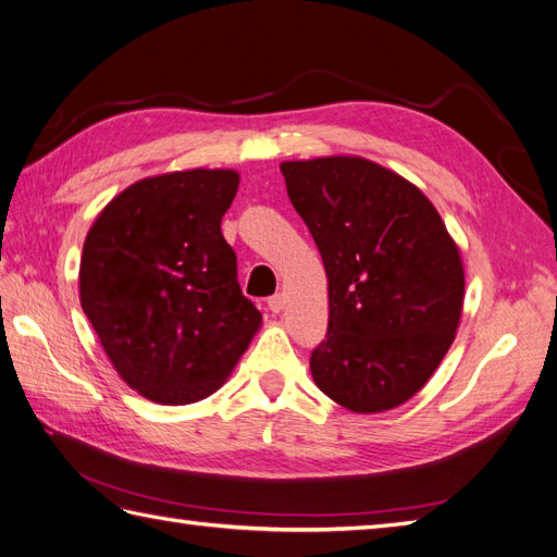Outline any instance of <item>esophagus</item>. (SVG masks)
Instances as JSON below:
<instances>
[{"label": "esophagus", "instance_id": "1", "mask_svg": "<svg viewBox=\"0 0 557 557\" xmlns=\"http://www.w3.org/2000/svg\"><path fill=\"white\" fill-rule=\"evenodd\" d=\"M268 308L273 310V312H280V310H284V296H282V294L270 296V298H268Z\"/></svg>", "mask_w": 557, "mask_h": 557}]
</instances>
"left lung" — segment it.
Returning <instances> with one entry per match:
<instances>
[{"label": "left lung", "mask_w": 557, "mask_h": 557, "mask_svg": "<svg viewBox=\"0 0 557 557\" xmlns=\"http://www.w3.org/2000/svg\"><path fill=\"white\" fill-rule=\"evenodd\" d=\"M280 169L330 282L312 379L358 414L407 403L447 355L463 308L461 256L437 209L417 185L362 157Z\"/></svg>", "instance_id": "left-lung-1"}]
</instances>
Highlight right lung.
<instances>
[{
  "label": "right lung",
  "mask_w": 557,
  "mask_h": 557,
  "mask_svg": "<svg viewBox=\"0 0 557 557\" xmlns=\"http://www.w3.org/2000/svg\"><path fill=\"white\" fill-rule=\"evenodd\" d=\"M239 174L190 169L143 178L84 239L79 301L112 367L152 403L221 388L261 326L221 233Z\"/></svg>",
  "instance_id": "1"
}]
</instances>
